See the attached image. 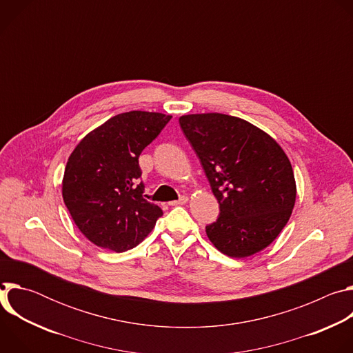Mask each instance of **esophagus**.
Listing matches in <instances>:
<instances>
[{"mask_svg": "<svg viewBox=\"0 0 353 353\" xmlns=\"http://www.w3.org/2000/svg\"><path fill=\"white\" fill-rule=\"evenodd\" d=\"M187 201H188V196H187V195H183V196H180L177 201H172V203H169V205H172V207L184 205V204H187Z\"/></svg>", "mask_w": 353, "mask_h": 353, "instance_id": "1", "label": "esophagus"}]
</instances>
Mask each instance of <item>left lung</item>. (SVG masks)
Wrapping results in <instances>:
<instances>
[{"mask_svg": "<svg viewBox=\"0 0 353 353\" xmlns=\"http://www.w3.org/2000/svg\"><path fill=\"white\" fill-rule=\"evenodd\" d=\"M219 203L205 226L223 254L243 259L270 245L288 223L296 199L292 165L282 148L248 121L221 114L179 119Z\"/></svg>", "mask_w": 353, "mask_h": 353, "instance_id": "obj_1", "label": "left lung"}]
</instances>
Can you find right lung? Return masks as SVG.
Listing matches in <instances>:
<instances>
[{
	"label": "right lung",
	"mask_w": 353,
	"mask_h": 353,
	"mask_svg": "<svg viewBox=\"0 0 353 353\" xmlns=\"http://www.w3.org/2000/svg\"><path fill=\"white\" fill-rule=\"evenodd\" d=\"M172 116L127 112L89 132L71 154L63 198L93 244L123 253L139 244L163 215L143 195L138 158Z\"/></svg>",
	"instance_id": "1"
}]
</instances>
